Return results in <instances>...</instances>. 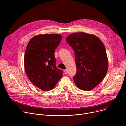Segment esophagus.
Masks as SVG:
<instances>
[{
    "mask_svg": "<svg viewBox=\"0 0 126 126\" xmlns=\"http://www.w3.org/2000/svg\"><path fill=\"white\" fill-rule=\"evenodd\" d=\"M68 70L67 69H66V70H64V73H65V74H67L68 73Z\"/></svg>",
    "mask_w": 126,
    "mask_h": 126,
    "instance_id": "esophagus-1",
    "label": "esophagus"
}]
</instances>
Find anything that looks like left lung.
Instances as JSON below:
<instances>
[{
    "instance_id": "8db88e82",
    "label": "left lung",
    "mask_w": 126,
    "mask_h": 126,
    "mask_svg": "<svg viewBox=\"0 0 126 126\" xmlns=\"http://www.w3.org/2000/svg\"><path fill=\"white\" fill-rule=\"evenodd\" d=\"M66 41L75 52L77 73L74 83L82 90H92L104 79L108 69L103 43L96 35L85 32L72 33Z\"/></svg>"
}]
</instances>
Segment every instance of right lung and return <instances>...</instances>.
Segmentation results:
<instances>
[{
    "label": "right lung",
    "instance_id": "obj_1",
    "mask_svg": "<svg viewBox=\"0 0 126 126\" xmlns=\"http://www.w3.org/2000/svg\"><path fill=\"white\" fill-rule=\"evenodd\" d=\"M62 39L59 34L36 35L29 41L24 62L25 73L34 86L43 91L54 88L63 76L56 67L54 52Z\"/></svg>",
    "mask_w": 126,
    "mask_h": 126
}]
</instances>
